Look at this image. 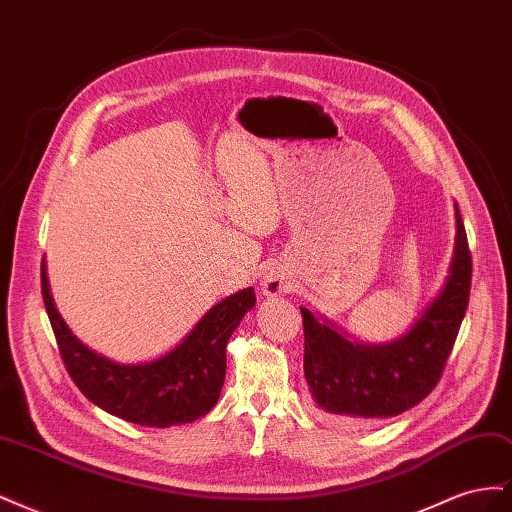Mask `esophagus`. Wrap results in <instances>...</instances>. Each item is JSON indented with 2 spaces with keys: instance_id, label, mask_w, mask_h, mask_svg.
Here are the masks:
<instances>
[{
  "instance_id": "obj_1",
  "label": "esophagus",
  "mask_w": 512,
  "mask_h": 512,
  "mask_svg": "<svg viewBox=\"0 0 512 512\" xmlns=\"http://www.w3.org/2000/svg\"><path fill=\"white\" fill-rule=\"evenodd\" d=\"M290 290V280L288 275L282 271H269L265 277H262V292L267 297H282Z\"/></svg>"
}]
</instances>
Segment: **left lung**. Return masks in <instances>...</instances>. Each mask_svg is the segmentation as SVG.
I'll list each match as a JSON object with an SVG mask.
<instances>
[{
  "label": "left lung",
  "mask_w": 512,
  "mask_h": 512,
  "mask_svg": "<svg viewBox=\"0 0 512 512\" xmlns=\"http://www.w3.org/2000/svg\"><path fill=\"white\" fill-rule=\"evenodd\" d=\"M455 252L444 288L421 318L386 344H361L301 307L303 371L316 408L346 427H371L423 401L444 371L472 284V256L455 205Z\"/></svg>",
  "instance_id": "obj_1"
}]
</instances>
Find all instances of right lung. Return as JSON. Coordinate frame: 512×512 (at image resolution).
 <instances>
[{"label":"right lung","mask_w":512,"mask_h":512,"mask_svg":"<svg viewBox=\"0 0 512 512\" xmlns=\"http://www.w3.org/2000/svg\"><path fill=\"white\" fill-rule=\"evenodd\" d=\"M42 299L61 359L79 391L108 414L145 427L194 423L218 404L226 378L228 339L247 309L256 305L254 288L239 290L213 305L168 354L149 363L119 365L72 335L55 307L44 260Z\"/></svg>","instance_id":"obj_1"}]
</instances>
